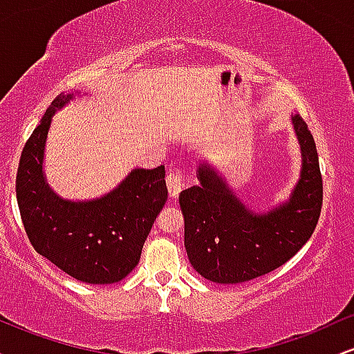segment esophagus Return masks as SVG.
Returning a JSON list of instances; mask_svg holds the SVG:
<instances>
[{
    "label": "esophagus",
    "instance_id": "obj_1",
    "mask_svg": "<svg viewBox=\"0 0 354 354\" xmlns=\"http://www.w3.org/2000/svg\"><path fill=\"white\" fill-rule=\"evenodd\" d=\"M166 185H168V191L169 196L176 198L180 194V191L183 189V173L180 169H171L166 176Z\"/></svg>",
    "mask_w": 354,
    "mask_h": 354
}]
</instances>
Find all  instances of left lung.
<instances>
[{
    "label": "left lung",
    "instance_id": "8db88e82",
    "mask_svg": "<svg viewBox=\"0 0 354 354\" xmlns=\"http://www.w3.org/2000/svg\"><path fill=\"white\" fill-rule=\"evenodd\" d=\"M293 124L301 145V178L290 201L271 213L248 209L206 165L198 171L200 185L181 191L188 258L209 281L245 283L271 273L311 238L323 206V178L308 124L298 115Z\"/></svg>",
    "mask_w": 354,
    "mask_h": 354
}]
</instances>
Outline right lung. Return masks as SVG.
I'll use <instances>...</instances> for the list:
<instances>
[{
    "label": "right lung",
    "mask_w": 354,
    "mask_h": 354,
    "mask_svg": "<svg viewBox=\"0 0 354 354\" xmlns=\"http://www.w3.org/2000/svg\"><path fill=\"white\" fill-rule=\"evenodd\" d=\"M73 95L53 100L24 145L16 174V200L24 231L39 254L75 279L116 283L140 263L141 250L168 200L165 166L133 169L100 200H61L43 176V153L51 116Z\"/></svg>",
    "instance_id": "1"
}]
</instances>
